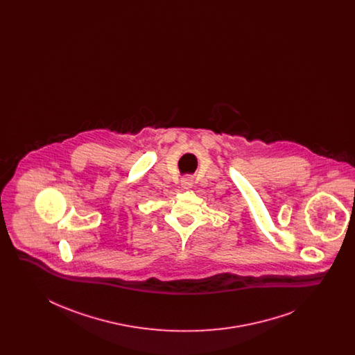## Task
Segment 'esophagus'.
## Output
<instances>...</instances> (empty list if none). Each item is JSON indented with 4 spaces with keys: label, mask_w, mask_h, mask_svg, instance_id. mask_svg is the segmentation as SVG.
<instances>
[{
    "label": "esophagus",
    "mask_w": 355,
    "mask_h": 355,
    "mask_svg": "<svg viewBox=\"0 0 355 355\" xmlns=\"http://www.w3.org/2000/svg\"><path fill=\"white\" fill-rule=\"evenodd\" d=\"M181 185H182L184 189H190V187L193 186V177H190V175L184 177V178L181 180Z\"/></svg>",
    "instance_id": "1"
}]
</instances>
